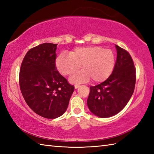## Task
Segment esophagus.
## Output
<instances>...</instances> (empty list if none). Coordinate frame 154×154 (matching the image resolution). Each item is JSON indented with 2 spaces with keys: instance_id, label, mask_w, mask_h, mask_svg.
<instances>
[{
  "instance_id": "esophagus-1",
  "label": "esophagus",
  "mask_w": 154,
  "mask_h": 154,
  "mask_svg": "<svg viewBox=\"0 0 154 154\" xmlns=\"http://www.w3.org/2000/svg\"><path fill=\"white\" fill-rule=\"evenodd\" d=\"M79 87H80V85H75V89H77V88H79Z\"/></svg>"
}]
</instances>
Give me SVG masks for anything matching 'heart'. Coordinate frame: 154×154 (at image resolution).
<instances>
[{
	"label": "heart",
	"mask_w": 154,
	"mask_h": 154,
	"mask_svg": "<svg viewBox=\"0 0 154 154\" xmlns=\"http://www.w3.org/2000/svg\"><path fill=\"white\" fill-rule=\"evenodd\" d=\"M69 54H60L55 65L58 71L64 76L75 73L81 66L83 71L71 76V83L86 82L90 78L93 83L103 82L110 76L115 67L114 52L100 46L76 48Z\"/></svg>",
	"instance_id": "heart-1"
}]
</instances>
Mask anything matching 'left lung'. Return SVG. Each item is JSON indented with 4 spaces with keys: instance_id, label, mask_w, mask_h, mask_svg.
<instances>
[{
    "instance_id": "obj_1",
    "label": "left lung",
    "mask_w": 154,
    "mask_h": 154,
    "mask_svg": "<svg viewBox=\"0 0 154 154\" xmlns=\"http://www.w3.org/2000/svg\"><path fill=\"white\" fill-rule=\"evenodd\" d=\"M117 57L112 74L104 82L90 87L87 106L94 115L109 118L128 103L134 91L136 69L128 52L115 45Z\"/></svg>"
}]
</instances>
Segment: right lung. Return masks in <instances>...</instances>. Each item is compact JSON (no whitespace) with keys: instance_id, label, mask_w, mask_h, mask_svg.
Segmentation results:
<instances>
[{"instance_id":"right-lung-1","label":"right lung","mask_w":154,"mask_h":154,"mask_svg":"<svg viewBox=\"0 0 154 154\" xmlns=\"http://www.w3.org/2000/svg\"><path fill=\"white\" fill-rule=\"evenodd\" d=\"M57 45L45 43L30 49L22 61L19 75L26 103L35 113L50 119L64 114L75 88L57 70Z\"/></svg>"}]
</instances>
